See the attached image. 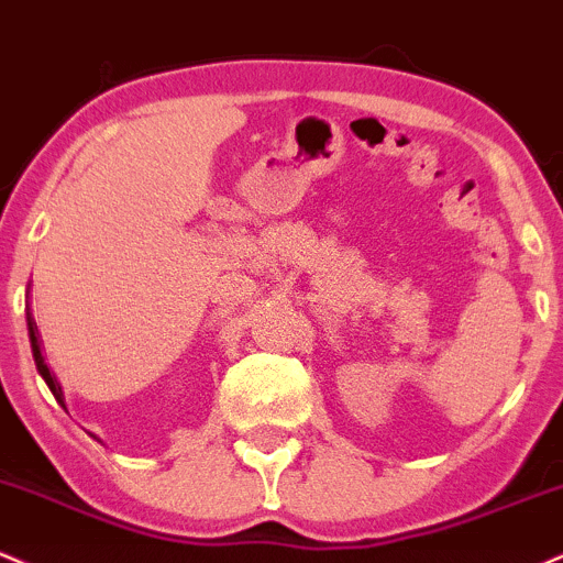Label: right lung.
<instances>
[{
	"mask_svg": "<svg viewBox=\"0 0 563 563\" xmlns=\"http://www.w3.org/2000/svg\"><path fill=\"white\" fill-rule=\"evenodd\" d=\"M25 323H29V340H31V353H33V361H36V368H38V374L44 376V382H46V387L52 389V395H55V400L59 402V406L65 408V395H63V385H59V382L55 379V376H52V372H49V366H46L44 363V353H42V340H38V329H36V321L31 319V310L29 313H25ZM91 438L95 440H99L97 434H91Z\"/></svg>",
	"mask_w": 563,
	"mask_h": 563,
	"instance_id": "right-lung-1",
	"label": "right lung"
}]
</instances>
